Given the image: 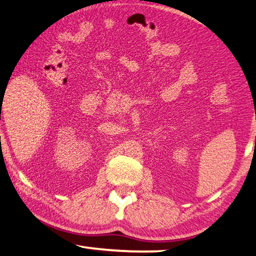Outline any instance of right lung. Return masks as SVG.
Segmentation results:
<instances>
[{
    "label": "right lung",
    "instance_id": "1",
    "mask_svg": "<svg viewBox=\"0 0 256 256\" xmlns=\"http://www.w3.org/2000/svg\"><path fill=\"white\" fill-rule=\"evenodd\" d=\"M1 110H2V108H1Z\"/></svg>",
    "mask_w": 256,
    "mask_h": 256
}]
</instances>
